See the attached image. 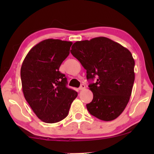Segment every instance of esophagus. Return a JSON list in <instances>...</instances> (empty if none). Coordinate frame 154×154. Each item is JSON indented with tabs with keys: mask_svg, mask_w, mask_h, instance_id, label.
Masks as SVG:
<instances>
[{
	"mask_svg": "<svg viewBox=\"0 0 154 154\" xmlns=\"http://www.w3.org/2000/svg\"><path fill=\"white\" fill-rule=\"evenodd\" d=\"M85 88V84H82L80 85V87H79V89L80 90H84Z\"/></svg>",
	"mask_w": 154,
	"mask_h": 154,
	"instance_id": "1",
	"label": "esophagus"
}]
</instances>
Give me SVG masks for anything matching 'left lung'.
I'll list each match as a JSON object with an SVG mask.
<instances>
[{
    "label": "left lung",
    "instance_id": "1",
    "mask_svg": "<svg viewBox=\"0 0 154 154\" xmlns=\"http://www.w3.org/2000/svg\"><path fill=\"white\" fill-rule=\"evenodd\" d=\"M71 53L86 70L93 100L91 115L101 120L116 119L129 102L134 82V60L128 49L104 36L75 42Z\"/></svg>",
    "mask_w": 154,
    "mask_h": 154
}]
</instances>
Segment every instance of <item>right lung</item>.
I'll list each match as a JSON object with an SVG mask.
<instances>
[{"mask_svg":"<svg viewBox=\"0 0 154 154\" xmlns=\"http://www.w3.org/2000/svg\"><path fill=\"white\" fill-rule=\"evenodd\" d=\"M72 44L52 38L41 41L29 51L21 67L24 98L45 123H56L66 118L77 96V92L66 87V77L59 71Z\"/></svg>","mask_w":154,"mask_h":154,"instance_id":"obj_1","label":"right lung"}]
</instances>
